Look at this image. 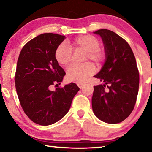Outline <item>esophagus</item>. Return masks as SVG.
Returning a JSON list of instances; mask_svg holds the SVG:
<instances>
[{"label":"esophagus","instance_id":"obj_1","mask_svg":"<svg viewBox=\"0 0 152 152\" xmlns=\"http://www.w3.org/2000/svg\"><path fill=\"white\" fill-rule=\"evenodd\" d=\"M77 85L78 86V87H79V88H81L83 87V86L84 84H83V83H78V84H77Z\"/></svg>","mask_w":152,"mask_h":152}]
</instances>
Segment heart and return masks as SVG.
Listing matches in <instances>:
<instances>
[{
	"mask_svg": "<svg viewBox=\"0 0 152 152\" xmlns=\"http://www.w3.org/2000/svg\"><path fill=\"white\" fill-rule=\"evenodd\" d=\"M100 42L97 38L93 35H83L77 37L70 43V46L66 42L59 45L55 51V59L60 66L66 67L70 63L72 57V50H82L86 52L85 61H91L99 64L104 61L105 52L99 47ZM95 68L90 63L83 65H73L67 71V78L74 83H82L88 77L93 74Z\"/></svg>",
	"mask_w": 152,
	"mask_h": 152,
	"instance_id": "heart-1",
	"label": "heart"
}]
</instances>
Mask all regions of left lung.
I'll return each mask as SVG.
<instances>
[{"label": "left lung", "instance_id": "obj_1", "mask_svg": "<svg viewBox=\"0 0 152 152\" xmlns=\"http://www.w3.org/2000/svg\"><path fill=\"white\" fill-rule=\"evenodd\" d=\"M94 33L102 38L105 61L94 76L104 84L94 86L93 110L103 122L117 124L131 114L135 105L139 85L136 59L128 42L117 34L107 29Z\"/></svg>", "mask_w": 152, "mask_h": 152}]
</instances>
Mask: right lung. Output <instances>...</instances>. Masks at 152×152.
Listing matches in <instances>:
<instances>
[{"instance_id": "right-lung-1", "label": "right lung", "mask_w": 152, "mask_h": 152, "mask_svg": "<svg viewBox=\"0 0 152 152\" xmlns=\"http://www.w3.org/2000/svg\"><path fill=\"white\" fill-rule=\"evenodd\" d=\"M64 39L57 34H42L26 43L19 55L15 83L21 106L32 122L42 126L61 120L80 89L71 83L50 90L52 85L61 84L66 74L55 59Z\"/></svg>"}]
</instances>
